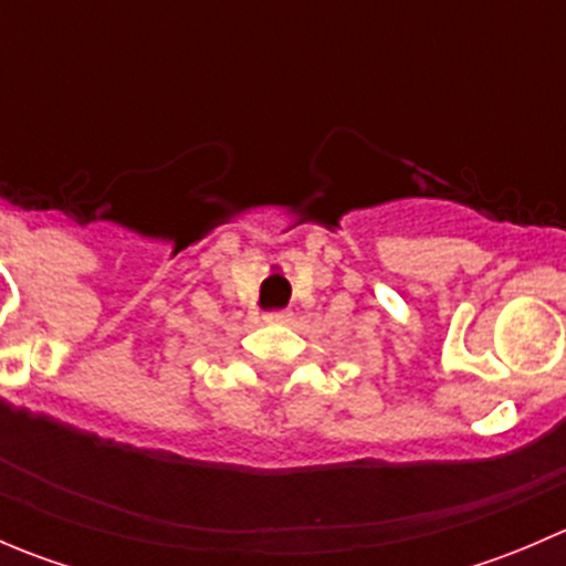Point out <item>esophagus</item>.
I'll return each mask as SVG.
<instances>
[{
    "mask_svg": "<svg viewBox=\"0 0 566 566\" xmlns=\"http://www.w3.org/2000/svg\"><path fill=\"white\" fill-rule=\"evenodd\" d=\"M293 317L287 310H273V312H265V319L268 323H287V319Z\"/></svg>",
    "mask_w": 566,
    "mask_h": 566,
    "instance_id": "obj_1",
    "label": "esophagus"
}]
</instances>
